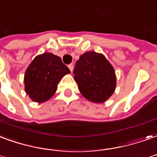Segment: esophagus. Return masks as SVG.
I'll use <instances>...</instances> for the list:
<instances>
[{"label":"esophagus","instance_id":"1","mask_svg":"<svg viewBox=\"0 0 157 157\" xmlns=\"http://www.w3.org/2000/svg\"><path fill=\"white\" fill-rule=\"evenodd\" d=\"M68 68L70 69V71L72 72L73 71V68H74V65H73V63H71V64L68 65Z\"/></svg>","mask_w":157,"mask_h":157}]
</instances>
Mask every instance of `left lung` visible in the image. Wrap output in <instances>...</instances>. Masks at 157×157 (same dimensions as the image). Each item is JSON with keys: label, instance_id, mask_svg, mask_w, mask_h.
Listing matches in <instances>:
<instances>
[{"label": "left lung", "instance_id": "left-lung-1", "mask_svg": "<svg viewBox=\"0 0 157 157\" xmlns=\"http://www.w3.org/2000/svg\"><path fill=\"white\" fill-rule=\"evenodd\" d=\"M74 74L80 93L90 102H105L115 92V69L102 53L84 52L76 62Z\"/></svg>", "mask_w": 157, "mask_h": 157}]
</instances>
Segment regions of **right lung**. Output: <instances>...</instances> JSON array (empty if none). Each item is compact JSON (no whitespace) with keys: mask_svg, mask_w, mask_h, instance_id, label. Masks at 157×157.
<instances>
[{"mask_svg":"<svg viewBox=\"0 0 157 157\" xmlns=\"http://www.w3.org/2000/svg\"><path fill=\"white\" fill-rule=\"evenodd\" d=\"M68 74L70 70L60 57L51 52L37 55L25 72V92L34 102H46L57 91L62 78Z\"/></svg>","mask_w":157,"mask_h":157,"instance_id":"obj_1","label":"right lung"}]
</instances>
